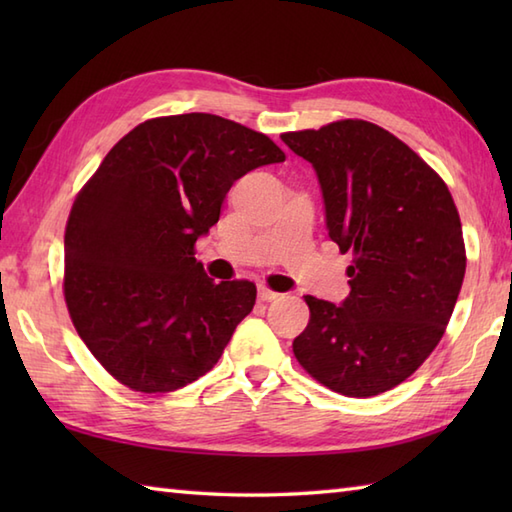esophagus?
<instances>
[{
    "mask_svg": "<svg viewBox=\"0 0 512 512\" xmlns=\"http://www.w3.org/2000/svg\"><path fill=\"white\" fill-rule=\"evenodd\" d=\"M257 297H259V301H275V299L279 297V292L270 290V288H266V286H259V288H257Z\"/></svg>",
    "mask_w": 512,
    "mask_h": 512,
    "instance_id": "34e87169",
    "label": "esophagus"
}]
</instances>
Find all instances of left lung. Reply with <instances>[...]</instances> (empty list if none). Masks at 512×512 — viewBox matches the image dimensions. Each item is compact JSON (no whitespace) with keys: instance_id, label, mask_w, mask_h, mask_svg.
<instances>
[{"instance_id":"obj_1","label":"left lung","mask_w":512,"mask_h":512,"mask_svg":"<svg viewBox=\"0 0 512 512\" xmlns=\"http://www.w3.org/2000/svg\"><path fill=\"white\" fill-rule=\"evenodd\" d=\"M317 171L325 224L352 253L341 306L306 297L299 365L336 394L378 396L436 350L458 301L466 253L444 180L387 129L347 118L281 134Z\"/></svg>"}]
</instances>
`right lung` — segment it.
<instances>
[{"label": "right lung", "mask_w": 512, "mask_h": 512, "mask_svg": "<svg viewBox=\"0 0 512 512\" xmlns=\"http://www.w3.org/2000/svg\"><path fill=\"white\" fill-rule=\"evenodd\" d=\"M284 160L268 136L202 112L151 118L110 149L72 204L63 295L118 383L167 394L220 361L257 288L215 284L193 246L235 180Z\"/></svg>", "instance_id": "add662e5"}]
</instances>
